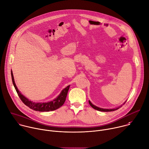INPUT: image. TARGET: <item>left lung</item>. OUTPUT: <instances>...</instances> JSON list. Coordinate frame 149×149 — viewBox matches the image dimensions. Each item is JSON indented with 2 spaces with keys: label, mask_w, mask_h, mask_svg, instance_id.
Returning a JSON list of instances; mask_svg holds the SVG:
<instances>
[{
  "label": "left lung",
  "mask_w": 149,
  "mask_h": 149,
  "mask_svg": "<svg viewBox=\"0 0 149 149\" xmlns=\"http://www.w3.org/2000/svg\"><path fill=\"white\" fill-rule=\"evenodd\" d=\"M125 102L124 103V104H125ZM89 104H90V105L91 106V107L94 109H95V110H98V111H104V112H108V111H115V110H117V109H118L120 107H117V108H116V109H101V108H100V107H97V106H95V105H94V104H93L91 102V101L89 100Z\"/></svg>",
  "instance_id": "obj_1"
}]
</instances>
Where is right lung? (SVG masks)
<instances>
[{"label": "right lung", "instance_id": "add662e5", "mask_svg": "<svg viewBox=\"0 0 149 149\" xmlns=\"http://www.w3.org/2000/svg\"><path fill=\"white\" fill-rule=\"evenodd\" d=\"M11 75H12L13 84L19 98H20L21 100H22V101L31 109H32L35 111H38L41 112L50 111H54L59 109L63 104H64L70 86H67L65 88L63 89L61 91L60 94L55 99H54L52 101H48L47 102H33L31 101H29L28 98H26L25 96H24L22 94H21L20 91L18 90L14 81L12 71L11 72Z\"/></svg>", "mask_w": 149, "mask_h": 149}]
</instances>
